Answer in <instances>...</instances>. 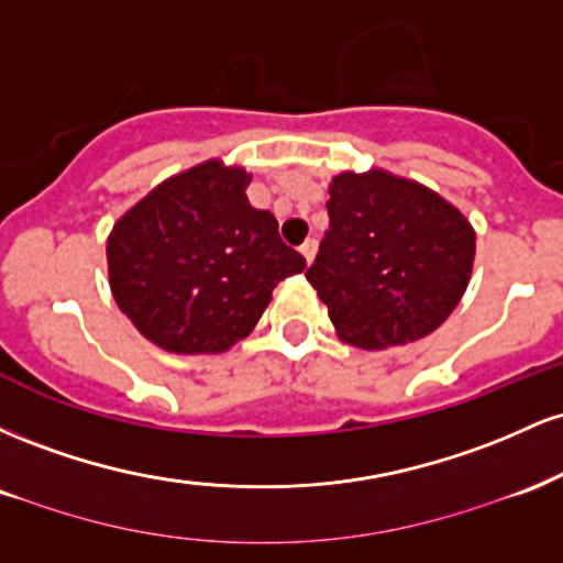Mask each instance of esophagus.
I'll list each match as a JSON object with an SVG mask.
<instances>
[{
    "instance_id": "1",
    "label": "esophagus",
    "mask_w": 563,
    "mask_h": 563,
    "mask_svg": "<svg viewBox=\"0 0 563 563\" xmlns=\"http://www.w3.org/2000/svg\"><path fill=\"white\" fill-rule=\"evenodd\" d=\"M301 256L303 260H307V264H312V260H314V254H318V241H312V238H309V241H303L301 243Z\"/></svg>"
}]
</instances>
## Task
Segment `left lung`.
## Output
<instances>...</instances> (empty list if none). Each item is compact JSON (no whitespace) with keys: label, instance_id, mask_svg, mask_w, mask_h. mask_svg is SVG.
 I'll return each instance as SVG.
<instances>
[{"label":"left lung","instance_id":"obj_1","mask_svg":"<svg viewBox=\"0 0 563 563\" xmlns=\"http://www.w3.org/2000/svg\"><path fill=\"white\" fill-rule=\"evenodd\" d=\"M331 230L307 280L335 335L380 352L434 333L466 294L476 232L450 200L386 169L328 185Z\"/></svg>","mask_w":563,"mask_h":563}]
</instances>
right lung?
Here are the masks:
<instances>
[{
    "mask_svg": "<svg viewBox=\"0 0 563 563\" xmlns=\"http://www.w3.org/2000/svg\"><path fill=\"white\" fill-rule=\"evenodd\" d=\"M251 174L209 158L153 187L108 235L121 312L172 354H219L256 328L280 280L307 267L277 219L245 198Z\"/></svg>",
    "mask_w": 563,
    "mask_h": 563,
    "instance_id": "1",
    "label": "right lung"
}]
</instances>
